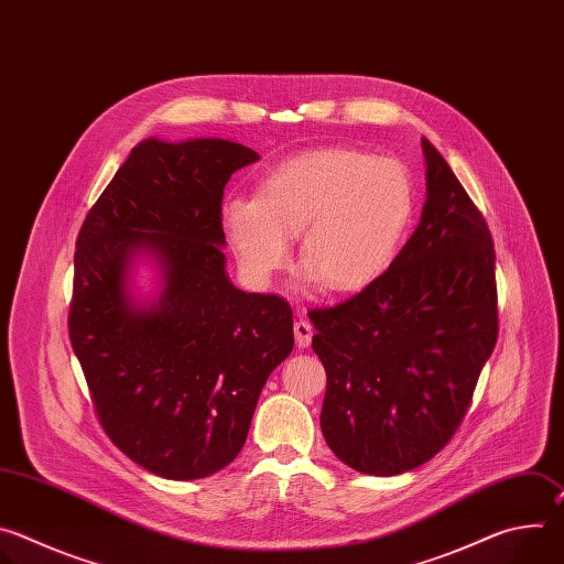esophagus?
<instances>
[{
    "instance_id": "esophagus-1",
    "label": "esophagus",
    "mask_w": 564,
    "mask_h": 564,
    "mask_svg": "<svg viewBox=\"0 0 564 564\" xmlns=\"http://www.w3.org/2000/svg\"><path fill=\"white\" fill-rule=\"evenodd\" d=\"M312 335H314V328L310 326V321H305V318L294 321V339H296L299 348H307L312 341Z\"/></svg>"
}]
</instances>
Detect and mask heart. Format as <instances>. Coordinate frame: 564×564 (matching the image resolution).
<instances>
[{"label": "heart", "mask_w": 564, "mask_h": 564, "mask_svg": "<svg viewBox=\"0 0 564 564\" xmlns=\"http://www.w3.org/2000/svg\"><path fill=\"white\" fill-rule=\"evenodd\" d=\"M413 212V181L399 160L326 149L274 167L254 198H229L223 227L240 268L259 285L288 263V236L299 234L310 274L328 290L355 292L388 270Z\"/></svg>", "instance_id": "heart-1"}]
</instances>
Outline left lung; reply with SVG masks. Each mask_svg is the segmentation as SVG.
<instances>
[{
	"label": "left lung",
	"mask_w": 564,
	"mask_h": 564,
	"mask_svg": "<svg viewBox=\"0 0 564 564\" xmlns=\"http://www.w3.org/2000/svg\"><path fill=\"white\" fill-rule=\"evenodd\" d=\"M422 223L388 270L350 299L307 312L328 375L321 431L368 475H399L457 433L498 341L489 225L424 138Z\"/></svg>",
	"instance_id": "left-lung-1"
}]
</instances>
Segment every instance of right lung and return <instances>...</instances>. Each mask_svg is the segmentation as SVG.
Listing matches in <instances>:
<instances>
[{
    "mask_svg": "<svg viewBox=\"0 0 564 564\" xmlns=\"http://www.w3.org/2000/svg\"><path fill=\"white\" fill-rule=\"evenodd\" d=\"M259 153L238 142L149 138L89 209L73 257L68 337L109 440L142 468L198 479L243 448L270 372L292 352V307L225 276L223 189ZM149 249L166 270L158 306L123 279Z\"/></svg>",
    "mask_w": 564,
    "mask_h": 564,
    "instance_id": "add662e5",
    "label": "right lung"
}]
</instances>
